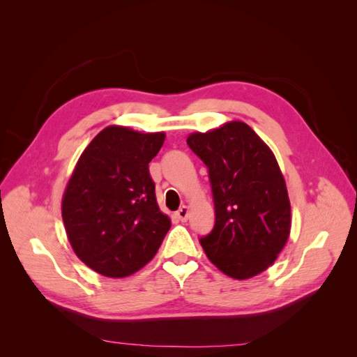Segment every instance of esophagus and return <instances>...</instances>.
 <instances>
[{"instance_id":"34e87169","label":"esophagus","mask_w":357,"mask_h":357,"mask_svg":"<svg viewBox=\"0 0 357 357\" xmlns=\"http://www.w3.org/2000/svg\"><path fill=\"white\" fill-rule=\"evenodd\" d=\"M188 215H189V208L186 207V205H183V207L177 211V218H178L181 222H186V220H188Z\"/></svg>"}]
</instances>
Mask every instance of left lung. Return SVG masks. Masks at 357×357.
Listing matches in <instances>:
<instances>
[{
  "mask_svg": "<svg viewBox=\"0 0 357 357\" xmlns=\"http://www.w3.org/2000/svg\"><path fill=\"white\" fill-rule=\"evenodd\" d=\"M208 168L215 222L199 243L222 273L236 280L261 274L283 250L290 202L274 153L244 122L188 137Z\"/></svg>",
  "mask_w": 357,
  "mask_h": 357,
  "instance_id": "1",
  "label": "left lung"
}]
</instances>
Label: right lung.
<instances>
[{
  "label": "right lung",
  "mask_w": 357,
  "mask_h": 357,
  "mask_svg": "<svg viewBox=\"0 0 357 357\" xmlns=\"http://www.w3.org/2000/svg\"><path fill=\"white\" fill-rule=\"evenodd\" d=\"M165 134L109 126L84 149L62 198L70 244L93 271L131 275L152 261L169 229L150 177L149 162Z\"/></svg>",
  "instance_id": "1"
}]
</instances>
